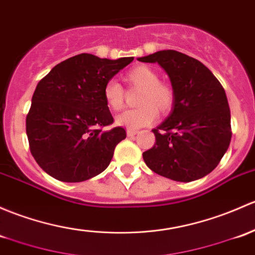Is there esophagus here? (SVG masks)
<instances>
[{
	"label": "esophagus",
	"mask_w": 255,
	"mask_h": 255,
	"mask_svg": "<svg viewBox=\"0 0 255 255\" xmlns=\"http://www.w3.org/2000/svg\"><path fill=\"white\" fill-rule=\"evenodd\" d=\"M135 134H138V132L134 129H127V135L128 136H134Z\"/></svg>",
	"instance_id": "esophagus-1"
}]
</instances>
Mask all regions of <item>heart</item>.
Returning a JSON list of instances; mask_svg holds the SVG:
<instances>
[{
	"mask_svg": "<svg viewBox=\"0 0 255 255\" xmlns=\"http://www.w3.org/2000/svg\"><path fill=\"white\" fill-rule=\"evenodd\" d=\"M126 82L141 90L136 109L127 110L116 117V123L128 129L146 127L157 120V110L168 114L175 103L173 89L159 80V74L146 66H138L126 74ZM104 100L112 111H120L125 105V90L117 80L110 79L104 87Z\"/></svg>",
	"mask_w": 255,
	"mask_h": 255,
	"instance_id": "obj_1",
	"label": "heart"
}]
</instances>
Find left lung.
Masks as SVG:
<instances>
[{
    "label": "left lung",
    "instance_id": "obj_1",
    "mask_svg": "<svg viewBox=\"0 0 255 255\" xmlns=\"http://www.w3.org/2000/svg\"><path fill=\"white\" fill-rule=\"evenodd\" d=\"M138 61L159 63L175 93L171 114L152 129L154 146L143 152L146 166L177 182L206 176L219 165L231 141L225 89L208 67L178 51H157Z\"/></svg>",
    "mask_w": 255,
    "mask_h": 255
}]
</instances>
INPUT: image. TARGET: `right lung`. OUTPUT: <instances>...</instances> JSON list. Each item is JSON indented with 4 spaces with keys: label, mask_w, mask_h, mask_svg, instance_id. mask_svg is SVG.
<instances>
[{
    "label": "right lung",
    "mask_w": 255,
    "mask_h": 255,
    "mask_svg": "<svg viewBox=\"0 0 255 255\" xmlns=\"http://www.w3.org/2000/svg\"><path fill=\"white\" fill-rule=\"evenodd\" d=\"M133 61L80 53L56 64L36 85L26 135L37 165L62 182H83L106 170L126 138L104 100V87Z\"/></svg>",
    "instance_id": "1"
}]
</instances>
